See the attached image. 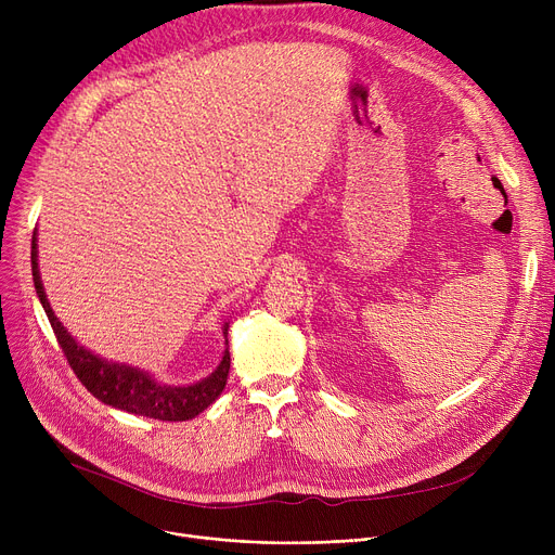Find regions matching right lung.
Masks as SVG:
<instances>
[{"label": "right lung", "mask_w": 555, "mask_h": 555, "mask_svg": "<svg viewBox=\"0 0 555 555\" xmlns=\"http://www.w3.org/2000/svg\"><path fill=\"white\" fill-rule=\"evenodd\" d=\"M31 270H34L36 293L40 297V304L49 317V324L55 333L57 344H61V348H63L69 366L74 369L82 387L94 398H99L101 402L112 404V406H116V410H124L128 414L175 423V421H189V418L197 416L199 412L207 410V406L224 389L229 364H231L229 351H224L220 366L209 377H204L202 383L191 385V387L159 385L149 373L126 366V364L107 362L103 358H96L90 351H85V348L78 346L76 339L63 328V324L57 322L49 301H47L40 272H38L36 238L31 243ZM224 335H227V326H224Z\"/></svg>", "instance_id": "obj_1"}]
</instances>
